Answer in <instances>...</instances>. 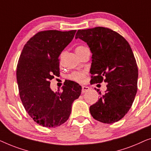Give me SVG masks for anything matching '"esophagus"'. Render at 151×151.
Returning a JSON list of instances; mask_svg holds the SVG:
<instances>
[{"instance_id": "obj_1", "label": "esophagus", "mask_w": 151, "mask_h": 151, "mask_svg": "<svg viewBox=\"0 0 151 151\" xmlns=\"http://www.w3.org/2000/svg\"><path fill=\"white\" fill-rule=\"evenodd\" d=\"M90 90V88L88 86H82V93H85L86 92H88V91Z\"/></svg>"}]
</instances>
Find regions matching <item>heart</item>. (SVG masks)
<instances>
[{
	"instance_id": "1",
	"label": "heart",
	"mask_w": 151,
	"mask_h": 151,
	"mask_svg": "<svg viewBox=\"0 0 151 151\" xmlns=\"http://www.w3.org/2000/svg\"><path fill=\"white\" fill-rule=\"evenodd\" d=\"M86 48L85 46H78L75 48V52L76 53L81 51L82 50H83ZM85 76H86V73L85 72H74L69 75L70 79L75 81L78 82V83H83L85 80Z\"/></svg>"
}]
</instances>
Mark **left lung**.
Masks as SVG:
<instances>
[{
	"label": "left lung",
	"instance_id": "1",
	"mask_svg": "<svg viewBox=\"0 0 151 151\" xmlns=\"http://www.w3.org/2000/svg\"><path fill=\"white\" fill-rule=\"evenodd\" d=\"M88 44L92 52V83H107V90L91 105V115L99 122L111 124L125 116L137 90L138 69L128 42L105 27L78 30L75 39Z\"/></svg>",
	"mask_w": 151,
	"mask_h": 151
}]
</instances>
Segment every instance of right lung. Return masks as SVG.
I'll return each instance as SVG.
<instances>
[{
	"instance_id": "right-lung-1",
	"label": "right lung",
	"mask_w": 151,
	"mask_h": 151,
	"mask_svg": "<svg viewBox=\"0 0 151 151\" xmlns=\"http://www.w3.org/2000/svg\"><path fill=\"white\" fill-rule=\"evenodd\" d=\"M76 31L37 33L27 42L19 58L16 76L21 101L29 115L43 127L63 124L81 93V86L73 81L63 85L61 92H55L50 87V81L59 75V55Z\"/></svg>"
}]
</instances>
